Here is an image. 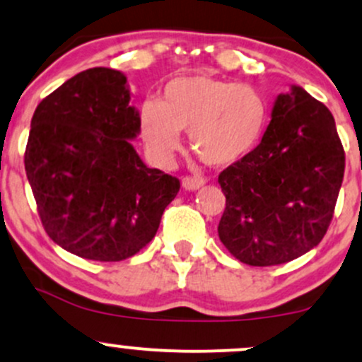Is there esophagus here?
Here are the masks:
<instances>
[{
    "mask_svg": "<svg viewBox=\"0 0 362 362\" xmlns=\"http://www.w3.org/2000/svg\"><path fill=\"white\" fill-rule=\"evenodd\" d=\"M204 185V178L201 177H184L182 178V187L185 190H197Z\"/></svg>",
    "mask_w": 362,
    "mask_h": 362,
    "instance_id": "esophagus-1",
    "label": "esophagus"
}]
</instances>
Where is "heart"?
<instances>
[{
    "instance_id": "obj_1",
    "label": "heart",
    "mask_w": 362,
    "mask_h": 362,
    "mask_svg": "<svg viewBox=\"0 0 362 362\" xmlns=\"http://www.w3.org/2000/svg\"><path fill=\"white\" fill-rule=\"evenodd\" d=\"M269 124V105L259 90L206 73L172 78L156 105L141 110V132L160 160H170L187 131L194 155L211 167H231L260 143Z\"/></svg>"
}]
</instances>
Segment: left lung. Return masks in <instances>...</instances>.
Returning a JSON list of instances; mask_svg holds the SVG:
<instances>
[{
    "label": "left lung",
    "instance_id": "left-lung-1",
    "mask_svg": "<svg viewBox=\"0 0 362 362\" xmlns=\"http://www.w3.org/2000/svg\"><path fill=\"white\" fill-rule=\"evenodd\" d=\"M271 117L259 146L218 178L226 195L219 240L255 267L286 264L322 242L346 168L334 115L301 86L277 95Z\"/></svg>",
    "mask_w": 362,
    "mask_h": 362
}]
</instances>
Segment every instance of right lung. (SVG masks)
<instances>
[{
	"label": "right lung",
	"mask_w": 362,
	"mask_h": 362,
	"mask_svg": "<svg viewBox=\"0 0 362 362\" xmlns=\"http://www.w3.org/2000/svg\"><path fill=\"white\" fill-rule=\"evenodd\" d=\"M124 73L91 68L37 105L25 172L45 233L81 259L119 262L155 238L178 178L143 163Z\"/></svg>",
	"instance_id": "add662e5"
}]
</instances>
